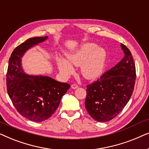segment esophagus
Wrapping results in <instances>:
<instances>
[{
    "instance_id": "obj_1",
    "label": "esophagus",
    "mask_w": 149,
    "mask_h": 149,
    "mask_svg": "<svg viewBox=\"0 0 149 149\" xmlns=\"http://www.w3.org/2000/svg\"><path fill=\"white\" fill-rule=\"evenodd\" d=\"M71 88L73 89H77L78 88V85L77 84H72L71 85Z\"/></svg>"
}]
</instances>
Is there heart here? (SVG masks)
<instances>
[{"label":"heart","instance_id":"obj_1","mask_svg":"<svg viewBox=\"0 0 149 149\" xmlns=\"http://www.w3.org/2000/svg\"><path fill=\"white\" fill-rule=\"evenodd\" d=\"M107 54L94 42H85L66 54V59L58 57L57 66L61 74L68 77L74 72L73 66H80L83 77L88 80L98 79L104 70Z\"/></svg>","mask_w":149,"mask_h":149}]
</instances>
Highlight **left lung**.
Returning <instances> with one entry per match:
<instances>
[{"label":"left lung","instance_id":"obj_1","mask_svg":"<svg viewBox=\"0 0 149 149\" xmlns=\"http://www.w3.org/2000/svg\"><path fill=\"white\" fill-rule=\"evenodd\" d=\"M121 47L123 58L100 79L87 86L85 109L97 121L107 122L117 117L133 93L135 64L129 49L122 43Z\"/></svg>","mask_w":149,"mask_h":149}]
</instances>
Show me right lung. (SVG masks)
<instances>
[{
  "label": "right lung",
  "mask_w": 149,
  "mask_h": 149,
  "mask_svg": "<svg viewBox=\"0 0 149 149\" xmlns=\"http://www.w3.org/2000/svg\"><path fill=\"white\" fill-rule=\"evenodd\" d=\"M47 38H30L17 46L9 58L7 73V92L14 107L24 117L36 122L52 117L70 87L68 83L59 82L49 77L24 72L22 57L29 49Z\"/></svg>",
  "instance_id": "1"
}]
</instances>
